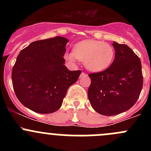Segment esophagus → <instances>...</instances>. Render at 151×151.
Instances as JSON below:
<instances>
[{
  "label": "esophagus",
  "instance_id": "34e87169",
  "mask_svg": "<svg viewBox=\"0 0 151 151\" xmlns=\"http://www.w3.org/2000/svg\"><path fill=\"white\" fill-rule=\"evenodd\" d=\"M86 76V74H85V72H82V74H81V76Z\"/></svg>",
  "mask_w": 151,
  "mask_h": 151
}]
</instances>
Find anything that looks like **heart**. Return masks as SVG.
Wrapping results in <instances>:
<instances>
[{
  "label": "heart",
  "instance_id": "obj_1",
  "mask_svg": "<svg viewBox=\"0 0 151 151\" xmlns=\"http://www.w3.org/2000/svg\"><path fill=\"white\" fill-rule=\"evenodd\" d=\"M73 50L65 54L66 60L71 63L81 60L88 70L95 72L106 69L115 57L113 47L101 41H83L77 44Z\"/></svg>",
  "mask_w": 151,
  "mask_h": 151
}]
</instances>
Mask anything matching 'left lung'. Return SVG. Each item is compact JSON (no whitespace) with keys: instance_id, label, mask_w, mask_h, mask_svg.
<instances>
[{"instance_id":"1","label":"left lung","mask_w":151,"mask_h":151,"mask_svg":"<svg viewBox=\"0 0 151 151\" xmlns=\"http://www.w3.org/2000/svg\"><path fill=\"white\" fill-rule=\"evenodd\" d=\"M115 60L106 69L90 73L88 99L94 110L106 116L127 111L137 102L142 88L139 58L126 45L113 42Z\"/></svg>"}]
</instances>
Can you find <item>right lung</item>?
I'll return each mask as SVG.
<instances>
[{"mask_svg": "<svg viewBox=\"0 0 151 151\" xmlns=\"http://www.w3.org/2000/svg\"><path fill=\"white\" fill-rule=\"evenodd\" d=\"M66 38L56 36L38 40L22 50L12 72L16 96L33 112L48 114L57 111L68 88L77 81L81 70L65 66Z\"/></svg>", "mask_w": 151, "mask_h": 151, "instance_id": "obj_1", "label": "right lung"}]
</instances>
